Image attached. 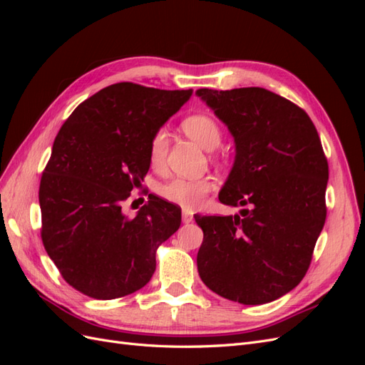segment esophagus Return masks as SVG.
I'll use <instances>...</instances> for the list:
<instances>
[{
    "label": "esophagus",
    "mask_w": 365,
    "mask_h": 365,
    "mask_svg": "<svg viewBox=\"0 0 365 365\" xmlns=\"http://www.w3.org/2000/svg\"><path fill=\"white\" fill-rule=\"evenodd\" d=\"M182 222H184V224L193 222V215L189 213V212H182Z\"/></svg>",
    "instance_id": "obj_1"
}]
</instances>
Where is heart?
Returning <instances> with one entry per match:
<instances>
[{"label":"heart","instance_id":"obj_1","mask_svg":"<svg viewBox=\"0 0 365 365\" xmlns=\"http://www.w3.org/2000/svg\"><path fill=\"white\" fill-rule=\"evenodd\" d=\"M181 128L187 135L207 150L216 149L222 141V129H220L217 121L208 114H193L185 117ZM168 146L169 140L165 130H157L149 143V160L152 165L158 168L163 164L165 153H168ZM212 189L213 182L210 178H173L160 187V195L164 200L184 208H196L204 202L205 196L212 192Z\"/></svg>","mask_w":365,"mask_h":365}]
</instances>
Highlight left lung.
Here are the masks:
<instances>
[{"mask_svg":"<svg viewBox=\"0 0 365 365\" xmlns=\"http://www.w3.org/2000/svg\"><path fill=\"white\" fill-rule=\"evenodd\" d=\"M235 138L233 169L219 193L235 216H200L197 272L231 302L263 304L292 291L309 269L326 220L329 165L312 120L264 88L196 91Z\"/></svg>","mask_w":365,"mask_h":365,"instance_id":"1","label":"left lung"}]
</instances>
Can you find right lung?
Here are the masks:
<instances>
[{
	"label": "right lung",
	"instance_id": "obj_1",
	"mask_svg": "<svg viewBox=\"0 0 365 365\" xmlns=\"http://www.w3.org/2000/svg\"><path fill=\"white\" fill-rule=\"evenodd\" d=\"M190 96L114 83L59 129L39 185L41 237L74 289L113 300L141 289L155 272L157 250L180 228L181 208L149 195L129 217L121 204L149 170L152 135Z\"/></svg>",
	"mask_w": 365,
	"mask_h": 365
}]
</instances>
